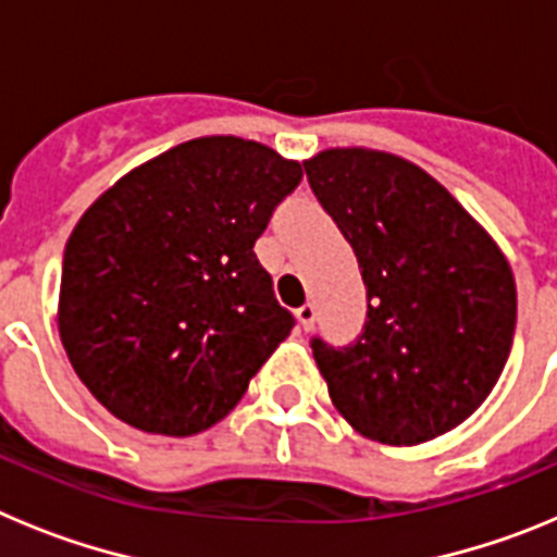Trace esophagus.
<instances>
[{"label": "esophagus", "instance_id": "34e87169", "mask_svg": "<svg viewBox=\"0 0 557 557\" xmlns=\"http://www.w3.org/2000/svg\"><path fill=\"white\" fill-rule=\"evenodd\" d=\"M297 319L299 325H302V331H311L313 322H317V306H313V302H306V306L297 311Z\"/></svg>", "mask_w": 557, "mask_h": 557}]
</instances>
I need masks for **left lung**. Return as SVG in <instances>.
<instances>
[{
	"label": "left lung",
	"mask_w": 557,
	"mask_h": 557,
	"mask_svg": "<svg viewBox=\"0 0 557 557\" xmlns=\"http://www.w3.org/2000/svg\"><path fill=\"white\" fill-rule=\"evenodd\" d=\"M302 164L367 285L359 342H311L333 406L389 446L451 432L485 404L510 356L516 280L505 251L409 159L327 148Z\"/></svg>",
	"instance_id": "1"
}]
</instances>
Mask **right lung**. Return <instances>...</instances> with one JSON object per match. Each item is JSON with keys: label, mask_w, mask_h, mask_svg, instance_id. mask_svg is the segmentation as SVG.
Instances as JSON below:
<instances>
[{"label": "right lung", "mask_w": 557, "mask_h": 557, "mask_svg": "<svg viewBox=\"0 0 557 557\" xmlns=\"http://www.w3.org/2000/svg\"><path fill=\"white\" fill-rule=\"evenodd\" d=\"M299 178V162L269 145L198 137L128 171L81 215L58 333L114 418L190 437L238 406L294 327L255 240Z\"/></svg>", "instance_id": "obj_1"}]
</instances>
